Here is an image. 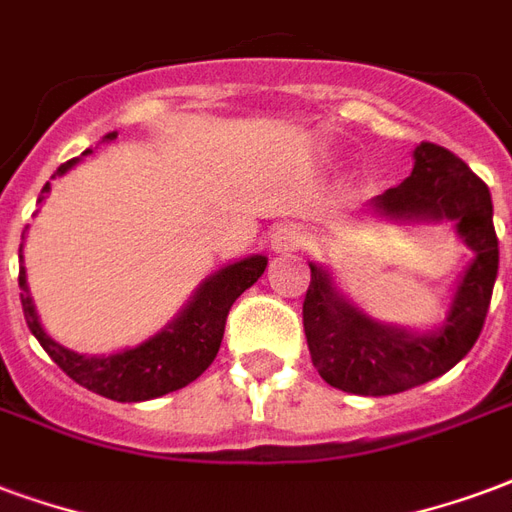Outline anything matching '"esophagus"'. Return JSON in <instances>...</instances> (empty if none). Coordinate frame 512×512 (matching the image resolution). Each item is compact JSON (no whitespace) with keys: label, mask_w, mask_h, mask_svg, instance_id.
Returning a JSON list of instances; mask_svg holds the SVG:
<instances>
[{"label":"esophagus","mask_w":512,"mask_h":512,"mask_svg":"<svg viewBox=\"0 0 512 512\" xmlns=\"http://www.w3.org/2000/svg\"><path fill=\"white\" fill-rule=\"evenodd\" d=\"M306 244V230L301 225H282L271 236V249L279 252V255H287V252H295Z\"/></svg>","instance_id":"34e87169"}]
</instances>
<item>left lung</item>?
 Masks as SVG:
<instances>
[{
    "mask_svg": "<svg viewBox=\"0 0 512 512\" xmlns=\"http://www.w3.org/2000/svg\"><path fill=\"white\" fill-rule=\"evenodd\" d=\"M372 206L396 219H453L458 236L478 255L458 285L448 320L431 336L377 325L336 293L323 268L309 263L304 333L314 369L339 391L391 396L445 374L478 342L497 279L499 241L486 181L429 140L415 149L410 179L385 189Z\"/></svg>",
    "mask_w": 512,
    "mask_h": 512,
    "instance_id": "left-lung-1",
    "label": "left lung"
}]
</instances>
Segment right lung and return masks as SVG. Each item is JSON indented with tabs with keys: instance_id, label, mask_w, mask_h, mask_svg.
I'll return each instance as SVG.
<instances>
[{
	"instance_id": "right-lung-1",
	"label": "right lung",
	"mask_w": 512,
	"mask_h": 512,
	"mask_svg": "<svg viewBox=\"0 0 512 512\" xmlns=\"http://www.w3.org/2000/svg\"><path fill=\"white\" fill-rule=\"evenodd\" d=\"M108 140L116 138V132L105 135ZM89 154V151H86ZM75 160L64 162L56 168L54 176H62L73 168ZM51 184H45L37 203L48 195ZM266 257L255 255L238 260L233 266H225L214 276H208L200 285L195 298L189 301L187 309L173 320L154 339L143 342L135 350L116 352L108 358H86L73 350H64L56 344L43 325L37 320L32 298L26 290V271H18V287H21V306L29 331L43 344V350L54 358V363L62 369L70 380H75L92 393H100L113 401H146L165 396L170 391H179L192 380H198L214 363L225 336V320L230 306L252 287L266 271Z\"/></svg>"
}]
</instances>
